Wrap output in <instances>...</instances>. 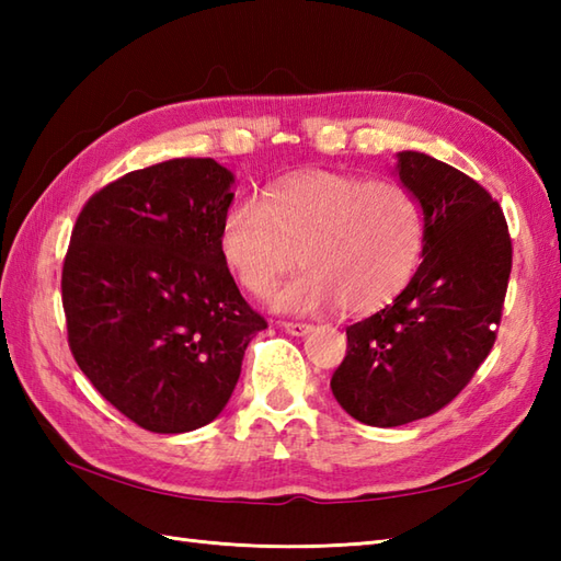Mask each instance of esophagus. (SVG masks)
Returning a JSON list of instances; mask_svg holds the SVG:
<instances>
[{
    "label": "esophagus",
    "instance_id": "obj_1",
    "mask_svg": "<svg viewBox=\"0 0 561 561\" xmlns=\"http://www.w3.org/2000/svg\"><path fill=\"white\" fill-rule=\"evenodd\" d=\"M279 328L284 332H289V335H294V337H304V335H308V332L313 330L311 325H306V323H282Z\"/></svg>",
    "mask_w": 561,
    "mask_h": 561
}]
</instances>
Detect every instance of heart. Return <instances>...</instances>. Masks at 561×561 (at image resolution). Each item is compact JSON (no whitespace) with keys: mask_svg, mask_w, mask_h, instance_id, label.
Segmentation results:
<instances>
[{"mask_svg":"<svg viewBox=\"0 0 561 561\" xmlns=\"http://www.w3.org/2000/svg\"><path fill=\"white\" fill-rule=\"evenodd\" d=\"M217 248L231 277L257 299L301 260L306 270L274 296V311L306 316L342 304L359 316L383 308L410 284L424 248V217L396 181L301 171L267 185L262 202H233L221 214Z\"/></svg>","mask_w":561,"mask_h":561,"instance_id":"b5f03b06","label":"heart"}]
</instances>
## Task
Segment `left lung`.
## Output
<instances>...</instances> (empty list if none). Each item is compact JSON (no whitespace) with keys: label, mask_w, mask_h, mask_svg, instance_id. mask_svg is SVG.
Returning <instances> with one entry per match:
<instances>
[{"label":"left lung","mask_w":561,"mask_h":561,"mask_svg":"<svg viewBox=\"0 0 561 561\" xmlns=\"http://www.w3.org/2000/svg\"><path fill=\"white\" fill-rule=\"evenodd\" d=\"M396 175L422 207L424 248L398 299L347 328L330 388L368 426L438 412L486 359L511 274L508 226L486 190L422 151H398Z\"/></svg>","instance_id":"8db88e82"}]
</instances>
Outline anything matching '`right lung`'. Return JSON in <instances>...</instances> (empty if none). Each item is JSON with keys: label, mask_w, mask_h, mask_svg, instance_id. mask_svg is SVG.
<instances>
[{"label": "right lung", "mask_w": 561, "mask_h": 561, "mask_svg": "<svg viewBox=\"0 0 561 561\" xmlns=\"http://www.w3.org/2000/svg\"><path fill=\"white\" fill-rule=\"evenodd\" d=\"M236 175L214 159L133 171L81 209L62 270L69 347L93 388L153 434L217 420L267 323L217 248Z\"/></svg>", "instance_id": "1"}]
</instances>
